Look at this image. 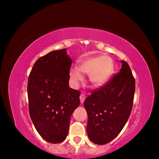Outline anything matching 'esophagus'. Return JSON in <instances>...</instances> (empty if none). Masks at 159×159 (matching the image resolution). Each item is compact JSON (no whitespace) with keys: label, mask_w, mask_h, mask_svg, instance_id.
<instances>
[{"label":"esophagus","mask_w":159,"mask_h":159,"mask_svg":"<svg viewBox=\"0 0 159 159\" xmlns=\"http://www.w3.org/2000/svg\"><path fill=\"white\" fill-rule=\"evenodd\" d=\"M85 99V95H84V94H83V93L80 94V102H81V103H83V102H84Z\"/></svg>","instance_id":"obj_1"}]
</instances>
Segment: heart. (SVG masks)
<instances>
[{"instance_id": "obj_1", "label": "heart", "mask_w": 159, "mask_h": 159, "mask_svg": "<svg viewBox=\"0 0 159 159\" xmlns=\"http://www.w3.org/2000/svg\"><path fill=\"white\" fill-rule=\"evenodd\" d=\"M114 64L112 59L107 55L85 58L80 61L79 67H72L70 69V78L74 85L77 87L84 80L83 73L89 74V79L95 87L105 85L114 73Z\"/></svg>"}]
</instances>
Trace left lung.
I'll return each instance as SVG.
<instances>
[{
    "instance_id": "8db88e82",
    "label": "left lung",
    "mask_w": 159,
    "mask_h": 159,
    "mask_svg": "<svg viewBox=\"0 0 159 159\" xmlns=\"http://www.w3.org/2000/svg\"><path fill=\"white\" fill-rule=\"evenodd\" d=\"M120 62L119 73L85 99L87 133L97 144H107L118 136L132 111L135 81L128 64Z\"/></svg>"
}]
</instances>
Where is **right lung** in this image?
I'll list each match as a JSON object with an SVG mask.
<instances>
[{
    "mask_svg": "<svg viewBox=\"0 0 159 159\" xmlns=\"http://www.w3.org/2000/svg\"><path fill=\"white\" fill-rule=\"evenodd\" d=\"M71 63L66 48L54 50L35 62L29 76V114L40 135L52 144L66 139L80 104V93L69 85Z\"/></svg>",
    "mask_w": 159,
    "mask_h": 159,
    "instance_id": "obj_1",
    "label": "right lung"
}]
</instances>
